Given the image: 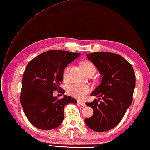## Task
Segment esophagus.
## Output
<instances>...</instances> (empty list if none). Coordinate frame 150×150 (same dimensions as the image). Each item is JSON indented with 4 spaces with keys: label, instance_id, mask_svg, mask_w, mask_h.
<instances>
[{
    "label": "esophagus",
    "instance_id": "obj_1",
    "mask_svg": "<svg viewBox=\"0 0 150 150\" xmlns=\"http://www.w3.org/2000/svg\"><path fill=\"white\" fill-rule=\"evenodd\" d=\"M78 103H79V105H80L81 106H86V104H85V102H83V101H78Z\"/></svg>",
    "mask_w": 150,
    "mask_h": 150
}]
</instances>
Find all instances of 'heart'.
<instances>
[{
    "instance_id": "obj_1",
    "label": "heart",
    "mask_w": 150,
    "mask_h": 150,
    "mask_svg": "<svg viewBox=\"0 0 150 150\" xmlns=\"http://www.w3.org/2000/svg\"><path fill=\"white\" fill-rule=\"evenodd\" d=\"M85 72L88 74L91 72H96V67L91 62H85L83 64ZM71 70V66L68 65L64 69L63 72V79L64 81H68L70 78V72ZM91 87L87 85L81 84H73L68 86L67 92L69 95L74 98L79 99H83L85 98L86 95L88 94L91 91Z\"/></svg>"
}]
</instances>
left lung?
<instances>
[{
	"instance_id": "8db88e82",
	"label": "left lung",
	"mask_w": 150,
	"mask_h": 150,
	"mask_svg": "<svg viewBox=\"0 0 150 150\" xmlns=\"http://www.w3.org/2000/svg\"><path fill=\"white\" fill-rule=\"evenodd\" d=\"M86 56L103 78L101 83L91 94L99 99L86 103L94 112L85 122L94 131H108L121 122L132 104L135 86L134 70L128 61L115 53L97 52Z\"/></svg>"
}]
</instances>
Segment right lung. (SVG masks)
<instances>
[{
  "mask_svg": "<svg viewBox=\"0 0 150 150\" xmlns=\"http://www.w3.org/2000/svg\"><path fill=\"white\" fill-rule=\"evenodd\" d=\"M80 53L51 50L37 56L26 66L20 96L22 108L29 121L36 128L49 130L57 128L64 117V107L77 103L71 96L53 97V91L64 94L60 87L63 72Z\"/></svg>",
  "mask_w": 150,
  "mask_h": 150,
  "instance_id": "obj_1",
  "label": "right lung"
}]
</instances>
